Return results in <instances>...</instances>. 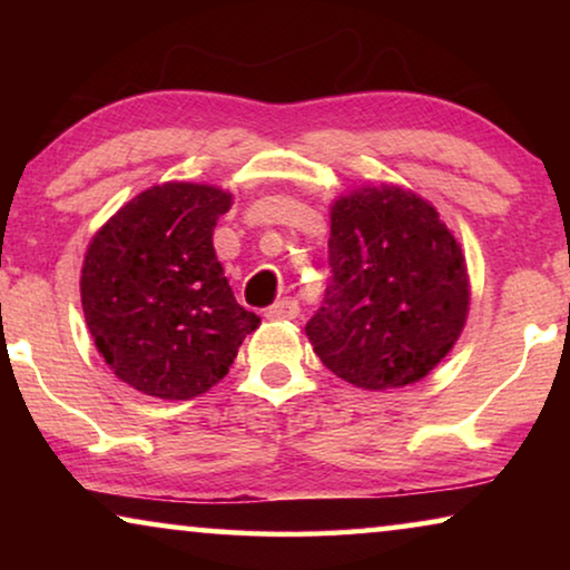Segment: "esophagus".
I'll return each mask as SVG.
<instances>
[{
    "label": "esophagus",
    "instance_id": "obj_1",
    "mask_svg": "<svg viewBox=\"0 0 570 570\" xmlns=\"http://www.w3.org/2000/svg\"><path fill=\"white\" fill-rule=\"evenodd\" d=\"M298 314H301V306H298V301H293V298L275 301L267 311H264V316L267 318H298Z\"/></svg>",
    "mask_w": 570,
    "mask_h": 570
}]
</instances>
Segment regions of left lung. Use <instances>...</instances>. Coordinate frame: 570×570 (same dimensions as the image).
<instances>
[{
  "mask_svg": "<svg viewBox=\"0 0 570 570\" xmlns=\"http://www.w3.org/2000/svg\"><path fill=\"white\" fill-rule=\"evenodd\" d=\"M470 308L462 248L415 194L361 189L332 207L330 285L306 334L334 376L394 389L428 376Z\"/></svg>",
  "mask_w": 570,
  "mask_h": 570,
  "instance_id": "8db88e82",
  "label": "left lung"
}]
</instances>
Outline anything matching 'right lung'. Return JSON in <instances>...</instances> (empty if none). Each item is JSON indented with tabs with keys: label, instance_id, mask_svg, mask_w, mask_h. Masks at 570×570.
Here are the masks:
<instances>
[{
	"label": "right lung",
	"instance_id": "add662e5",
	"mask_svg": "<svg viewBox=\"0 0 570 570\" xmlns=\"http://www.w3.org/2000/svg\"><path fill=\"white\" fill-rule=\"evenodd\" d=\"M230 194L153 186L90 240L82 311L98 353L137 392L191 400L217 384L259 316L238 306L213 230Z\"/></svg>",
	"mask_w": 570,
	"mask_h": 570
}]
</instances>
